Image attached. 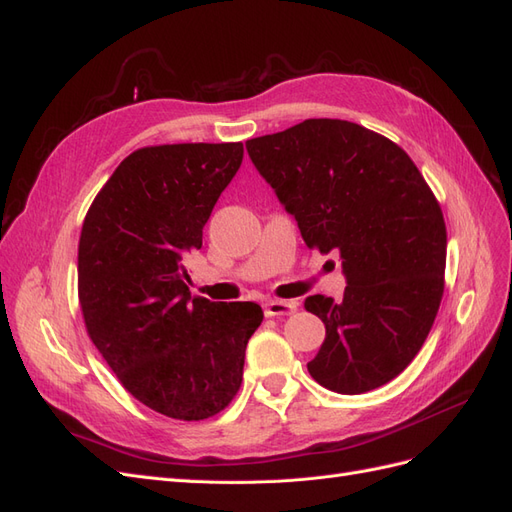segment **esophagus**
Segmentation results:
<instances>
[{"label": "esophagus", "mask_w": 512, "mask_h": 512, "mask_svg": "<svg viewBox=\"0 0 512 512\" xmlns=\"http://www.w3.org/2000/svg\"><path fill=\"white\" fill-rule=\"evenodd\" d=\"M262 307H265V314H267V316H286V314H292L294 309H297V303H294V301L271 299V301H267Z\"/></svg>", "instance_id": "34e87169"}]
</instances>
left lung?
Masks as SVG:
<instances>
[{"instance_id":"1","label":"left lung","mask_w":512,"mask_h":512,"mask_svg":"<svg viewBox=\"0 0 512 512\" xmlns=\"http://www.w3.org/2000/svg\"><path fill=\"white\" fill-rule=\"evenodd\" d=\"M245 147L307 247L342 258L344 297L305 299L327 329L307 371L342 395L391 382L444 292L446 226L427 181L389 138L342 119H305Z\"/></svg>"}]
</instances>
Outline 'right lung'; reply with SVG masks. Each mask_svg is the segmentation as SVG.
<instances>
[{
	"mask_svg": "<svg viewBox=\"0 0 512 512\" xmlns=\"http://www.w3.org/2000/svg\"><path fill=\"white\" fill-rule=\"evenodd\" d=\"M243 160L241 143L143 147L91 203L79 241V301L104 361L141 404L179 421L222 412L243 380L256 303L192 297L185 260Z\"/></svg>",
	"mask_w": 512,
	"mask_h": 512,
	"instance_id": "add662e5",
	"label": "right lung"
}]
</instances>
